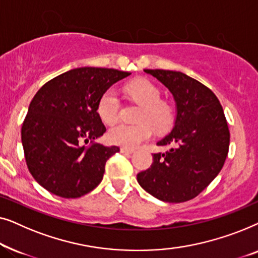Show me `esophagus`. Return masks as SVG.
<instances>
[{"instance_id":"1","label":"esophagus","mask_w":258,"mask_h":258,"mask_svg":"<svg viewBox=\"0 0 258 258\" xmlns=\"http://www.w3.org/2000/svg\"><path fill=\"white\" fill-rule=\"evenodd\" d=\"M121 153H123V154H133L134 149H129V148H121Z\"/></svg>"}]
</instances>
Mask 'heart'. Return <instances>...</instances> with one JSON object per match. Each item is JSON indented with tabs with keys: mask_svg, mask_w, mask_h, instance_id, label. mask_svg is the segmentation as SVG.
Segmentation results:
<instances>
[{
	"mask_svg": "<svg viewBox=\"0 0 258 258\" xmlns=\"http://www.w3.org/2000/svg\"><path fill=\"white\" fill-rule=\"evenodd\" d=\"M125 89L134 101L142 104L139 114L140 123H117L109 129L108 139L111 143L132 149L153 136L154 126L157 130H164L170 125L171 109L165 102L160 101V90L146 79L133 81ZM119 108L121 103L116 90L108 89L98 101L97 112L102 121L111 124L118 118Z\"/></svg>",
	"mask_w": 258,
	"mask_h": 258,
	"instance_id": "obj_1",
	"label": "heart"
}]
</instances>
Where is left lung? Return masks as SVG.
I'll use <instances>...</instances> for the list:
<instances>
[{
  "mask_svg": "<svg viewBox=\"0 0 258 258\" xmlns=\"http://www.w3.org/2000/svg\"><path fill=\"white\" fill-rule=\"evenodd\" d=\"M170 91L176 105L171 132L157 146L149 169L137 182L150 195L169 203L185 202L203 191L223 167L230 133L223 108L213 91L181 72L144 69Z\"/></svg>",
  "mask_w": 258,
  "mask_h": 258,
  "instance_id": "obj_1",
  "label": "left lung"
}]
</instances>
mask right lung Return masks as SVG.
<instances>
[{"mask_svg": "<svg viewBox=\"0 0 258 258\" xmlns=\"http://www.w3.org/2000/svg\"><path fill=\"white\" fill-rule=\"evenodd\" d=\"M129 75L83 67L56 76L37 91L21 139L28 169L38 184L63 199L81 197L100 184L105 162L119 148L84 143L105 133L97 112L101 96Z\"/></svg>", "mask_w": 258, "mask_h": 258, "instance_id": "add662e5", "label": "right lung"}]
</instances>
